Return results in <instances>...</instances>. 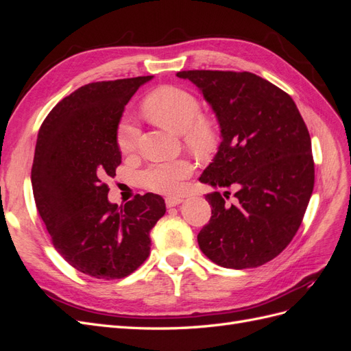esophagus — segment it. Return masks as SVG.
Masks as SVG:
<instances>
[{"label": "esophagus", "mask_w": 351, "mask_h": 351, "mask_svg": "<svg viewBox=\"0 0 351 351\" xmlns=\"http://www.w3.org/2000/svg\"><path fill=\"white\" fill-rule=\"evenodd\" d=\"M182 202H183V197H180V196H168V197H165V205L168 208L177 206V205L182 204Z\"/></svg>", "instance_id": "1"}]
</instances>
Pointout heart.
I'll return each instance as SVG.
<instances>
[{
	"label": "heart",
	"mask_w": 351,
	"mask_h": 351,
	"mask_svg": "<svg viewBox=\"0 0 351 351\" xmlns=\"http://www.w3.org/2000/svg\"><path fill=\"white\" fill-rule=\"evenodd\" d=\"M143 114L155 124L183 134L186 145L197 154H205L215 143V127L210 120L202 117L199 101L192 93L176 86H162L154 90L143 101ZM141 130L125 119L117 130V145L123 155L136 151ZM193 173V165L187 159L159 161L145 168L141 178L143 184L158 193L174 195L182 190L183 182Z\"/></svg>",
	"instance_id": "1"
}]
</instances>
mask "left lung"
<instances>
[{
	"label": "left lung",
	"mask_w": 351,
	"mask_h": 351,
	"mask_svg": "<svg viewBox=\"0 0 351 351\" xmlns=\"http://www.w3.org/2000/svg\"><path fill=\"white\" fill-rule=\"evenodd\" d=\"M177 76L196 84L221 129L218 152L199 180L237 189L234 205L219 192L205 196L212 217L197 234L199 247L219 267H261L289 246L312 196L307 127L290 95L253 73L187 70Z\"/></svg>",
	"instance_id": "obj_1"
}]
</instances>
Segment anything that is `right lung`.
Segmentation results:
<instances>
[{
    "instance_id": "1",
    "label": "right lung",
    "mask_w": 351,
    "mask_h": 351,
    "mask_svg": "<svg viewBox=\"0 0 351 351\" xmlns=\"http://www.w3.org/2000/svg\"><path fill=\"white\" fill-rule=\"evenodd\" d=\"M151 79L84 84L51 110L38 133L30 177L38 212L57 252L93 278L119 280L139 268L165 214L154 193L111 204L104 183L121 164L117 130L124 107Z\"/></svg>"
}]
</instances>
